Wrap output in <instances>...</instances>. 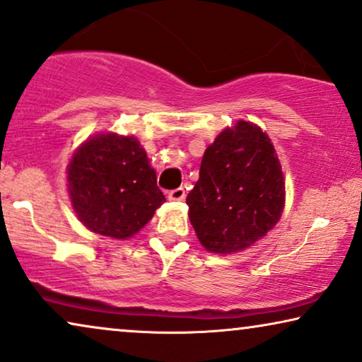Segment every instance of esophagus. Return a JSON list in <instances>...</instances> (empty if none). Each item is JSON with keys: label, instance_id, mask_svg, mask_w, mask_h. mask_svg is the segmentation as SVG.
Instances as JSON below:
<instances>
[{"label": "esophagus", "instance_id": "esophagus-1", "mask_svg": "<svg viewBox=\"0 0 362 362\" xmlns=\"http://www.w3.org/2000/svg\"><path fill=\"white\" fill-rule=\"evenodd\" d=\"M185 199V189L184 187H178V189H173L168 192V200L172 202H182Z\"/></svg>", "mask_w": 362, "mask_h": 362}]
</instances>
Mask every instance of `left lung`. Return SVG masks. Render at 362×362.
<instances>
[{"label":"left lung","instance_id":"8db88e82","mask_svg":"<svg viewBox=\"0 0 362 362\" xmlns=\"http://www.w3.org/2000/svg\"><path fill=\"white\" fill-rule=\"evenodd\" d=\"M285 197V177L272 139L257 124L238 120L206 147L187 205L202 247L230 255L273 230Z\"/></svg>","mask_w":362,"mask_h":362}]
</instances>
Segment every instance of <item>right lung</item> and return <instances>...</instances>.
<instances>
[{
    "label": "right lung",
    "instance_id": "obj_1",
    "mask_svg": "<svg viewBox=\"0 0 362 362\" xmlns=\"http://www.w3.org/2000/svg\"><path fill=\"white\" fill-rule=\"evenodd\" d=\"M67 192L86 228L115 240L139 233L165 202L146 148L115 132L95 134L76 148Z\"/></svg>",
    "mask_w": 362,
    "mask_h": 362
}]
</instances>
